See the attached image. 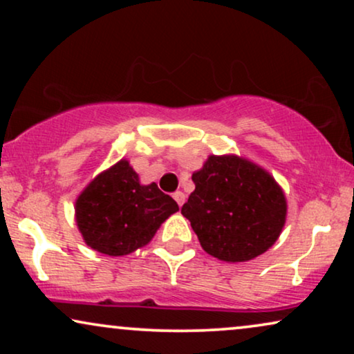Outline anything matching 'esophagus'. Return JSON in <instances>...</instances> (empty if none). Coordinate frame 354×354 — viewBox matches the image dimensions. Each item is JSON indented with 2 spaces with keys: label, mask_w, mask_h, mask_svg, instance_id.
<instances>
[{
  "label": "esophagus",
  "mask_w": 354,
  "mask_h": 354,
  "mask_svg": "<svg viewBox=\"0 0 354 354\" xmlns=\"http://www.w3.org/2000/svg\"><path fill=\"white\" fill-rule=\"evenodd\" d=\"M185 193H183V192H176V193H174V200H176L177 201V205L178 206H182L183 205V203H185Z\"/></svg>",
  "instance_id": "1"
}]
</instances>
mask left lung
Returning <instances> with one entry per match:
<instances>
[{
  "label": "left lung",
  "mask_w": 354,
  "mask_h": 354,
  "mask_svg": "<svg viewBox=\"0 0 354 354\" xmlns=\"http://www.w3.org/2000/svg\"><path fill=\"white\" fill-rule=\"evenodd\" d=\"M192 180L195 190L182 214L207 254L245 263L277 241L287 221V198L264 167L236 154H209Z\"/></svg>",
  "instance_id": "1"
}]
</instances>
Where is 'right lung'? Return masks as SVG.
Returning a JSON list of instances; mask_svg holds the SVG:
<instances>
[{
	"mask_svg": "<svg viewBox=\"0 0 354 354\" xmlns=\"http://www.w3.org/2000/svg\"><path fill=\"white\" fill-rule=\"evenodd\" d=\"M177 211V203L156 183H140L127 159L100 172L75 200L82 239L91 250L108 256H125L143 248Z\"/></svg>",
	"mask_w": 354,
	"mask_h": 354,
	"instance_id": "1",
	"label": "right lung"
}]
</instances>
